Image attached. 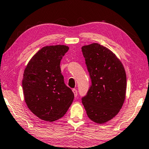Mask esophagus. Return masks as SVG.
I'll use <instances>...</instances> for the list:
<instances>
[{"label":"esophagus","mask_w":149,"mask_h":149,"mask_svg":"<svg viewBox=\"0 0 149 149\" xmlns=\"http://www.w3.org/2000/svg\"><path fill=\"white\" fill-rule=\"evenodd\" d=\"M72 91H73V92H74V96L75 97H77V89H73Z\"/></svg>","instance_id":"34e87169"}]
</instances>
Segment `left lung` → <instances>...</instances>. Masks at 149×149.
<instances>
[{"label": "left lung", "instance_id": "left-lung-1", "mask_svg": "<svg viewBox=\"0 0 149 149\" xmlns=\"http://www.w3.org/2000/svg\"><path fill=\"white\" fill-rule=\"evenodd\" d=\"M91 86L82 103L92 121L105 123L119 113L126 97L124 66L106 47L93 43L81 47Z\"/></svg>", "mask_w": 149, "mask_h": 149}]
</instances>
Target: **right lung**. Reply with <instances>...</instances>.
<instances>
[{"label":"right lung","instance_id":"1","mask_svg":"<svg viewBox=\"0 0 149 149\" xmlns=\"http://www.w3.org/2000/svg\"><path fill=\"white\" fill-rule=\"evenodd\" d=\"M69 49L65 45L43 47L32 56L23 74L26 104L40 119L53 122L62 118L74 98L61 74L60 62Z\"/></svg>","mask_w":149,"mask_h":149}]
</instances>
